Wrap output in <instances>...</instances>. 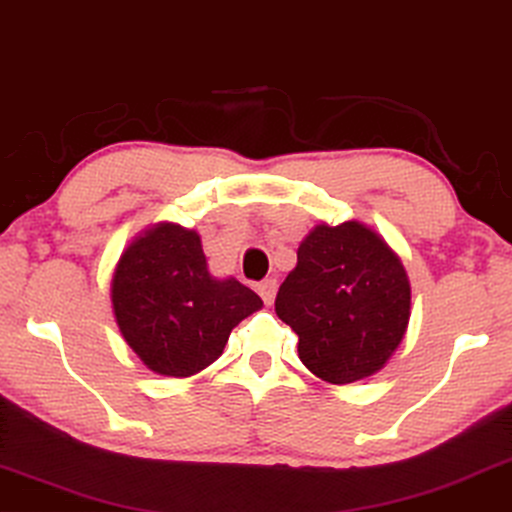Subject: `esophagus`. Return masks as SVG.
<instances>
[{
    "label": "esophagus",
    "instance_id": "1",
    "mask_svg": "<svg viewBox=\"0 0 512 512\" xmlns=\"http://www.w3.org/2000/svg\"><path fill=\"white\" fill-rule=\"evenodd\" d=\"M258 295H261L265 305H272L274 295H277V279H263L261 284H258Z\"/></svg>",
    "mask_w": 512,
    "mask_h": 512
}]
</instances>
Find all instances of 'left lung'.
<instances>
[{
    "label": "left lung",
    "instance_id": "8db88e82",
    "mask_svg": "<svg viewBox=\"0 0 512 512\" xmlns=\"http://www.w3.org/2000/svg\"><path fill=\"white\" fill-rule=\"evenodd\" d=\"M274 311L318 379L344 385L383 369L402 344L411 286L399 256L360 221L321 224L298 247Z\"/></svg>",
    "mask_w": 512,
    "mask_h": 512
}]
</instances>
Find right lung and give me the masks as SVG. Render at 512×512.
Returning <instances> with one entry per match:
<instances>
[{"label":"right lung","mask_w":512,"mask_h":512,"mask_svg":"<svg viewBox=\"0 0 512 512\" xmlns=\"http://www.w3.org/2000/svg\"><path fill=\"white\" fill-rule=\"evenodd\" d=\"M110 298L124 342L147 369L175 379L212 365L235 325L263 307L238 279L212 277L201 235L168 221L124 249Z\"/></svg>","instance_id":"obj_1"}]
</instances>
